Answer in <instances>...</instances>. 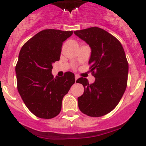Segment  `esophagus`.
<instances>
[{"label": "esophagus", "instance_id": "esophagus-1", "mask_svg": "<svg viewBox=\"0 0 146 146\" xmlns=\"http://www.w3.org/2000/svg\"><path fill=\"white\" fill-rule=\"evenodd\" d=\"M74 78H75V80L77 81V80L78 79V78H79V77H78V76H77V75H75V77H74Z\"/></svg>", "mask_w": 146, "mask_h": 146}]
</instances>
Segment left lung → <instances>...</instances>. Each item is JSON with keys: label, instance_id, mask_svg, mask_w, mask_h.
Returning <instances> with one entry per match:
<instances>
[{"label": "left lung", "instance_id": "left-lung-1", "mask_svg": "<svg viewBox=\"0 0 146 146\" xmlns=\"http://www.w3.org/2000/svg\"><path fill=\"white\" fill-rule=\"evenodd\" d=\"M74 33L91 47L88 63L96 77L92 84L83 77L76 81L84 87L83 94L77 98L78 107L88 116H103L117 106L126 88L129 64L124 50L115 37L100 28Z\"/></svg>", "mask_w": 146, "mask_h": 146}]
</instances>
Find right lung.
I'll return each instance as SVG.
<instances>
[{
  "mask_svg": "<svg viewBox=\"0 0 146 146\" xmlns=\"http://www.w3.org/2000/svg\"><path fill=\"white\" fill-rule=\"evenodd\" d=\"M73 32L46 29L29 39L20 50L15 67L17 90L36 116L50 119L61 110L62 100L75 82L74 74L53 77L52 64L60 59L63 42Z\"/></svg>",
  "mask_w": 146,
  "mask_h": 146,
  "instance_id": "right-lung-1",
  "label": "right lung"
}]
</instances>
